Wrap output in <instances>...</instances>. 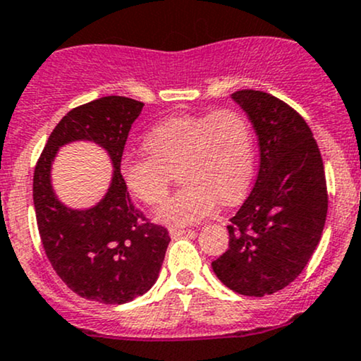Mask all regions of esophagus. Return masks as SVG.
Returning a JSON list of instances; mask_svg holds the SVG:
<instances>
[{"mask_svg": "<svg viewBox=\"0 0 361 361\" xmlns=\"http://www.w3.org/2000/svg\"><path fill=\"white\" fill-rule=\"evenodd\" d=\"M183 235H190L195 237V230H183V228H169V237L171 238H178Z\"/></svg>", "mask_w": 361, "mask_h": 361, "instance_id": "1", "label": "esophagus"}]
</instances>
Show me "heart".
<instances>
[{
  "mask_svg": "<svg viewBox=\"0 0 361 361\" xmlns=\"http://www.w3.org/2000/svg\"><path fill=\"white\" fill-rule=\"evenodd\" d=\"M149 156H128L121 166L126 190L146 205L166 197L178 171L183 183L156 212L168 227H185L214 212L216 198L235 202L254 175V134L235 109L175 116L142 139Z\"/></svg>",
  "mask_w": 361,
  "mask_h": 361,
  "instance_id": "1",
  "label": "heart"
}]
</instances>
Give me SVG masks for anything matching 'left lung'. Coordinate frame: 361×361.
I'll return each mask as SVG.
<instances>
[{"label":"left lung","instance_id":"1","mask_svg":"<svg viewBox=\"0 0 361 361\" xmlns=\"http://www.w3.org/2000/svg\"><path fill=\"white\" fill-rule=\"evenodd\" d=\"M233 102L259 139L254 188L228 225V249L212 262L220 281L242 296L284 289L319 244L328 212L324 166L310 126L293 107L260 90Z\"/></svg>","mask_w":361,"mask_h":361}]
</instances>
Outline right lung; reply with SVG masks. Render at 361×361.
Returning a JSON list of instances; mask_svg holds the SVG:
<instances>
[{"instance_id":"add662e5","label":"right lung","mask_w":361,"mask_h":361,"mask_svg":"<svg viewBox=\"0 0 361 361\" xmlns=\"http://www.w3.org/2000/svg\"><path fill=\"white\" fill-rule=\"evenodd\" d=\"M142 106L107 95L75 107L56 124L35 168V214L51 267L68 289L104 305H124L153 288L171 240L133 205L121 175L126 139ZM79 140L102 147L113 164L110 188L87 209L67 207L51 185L59 147Z\"/></svg>"}]
</instances>
